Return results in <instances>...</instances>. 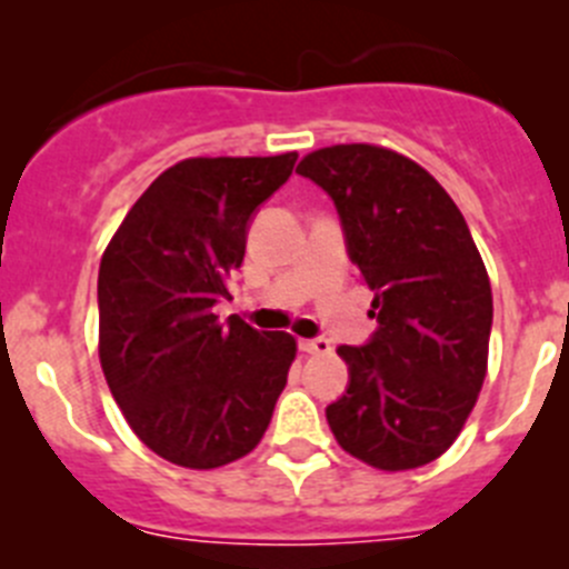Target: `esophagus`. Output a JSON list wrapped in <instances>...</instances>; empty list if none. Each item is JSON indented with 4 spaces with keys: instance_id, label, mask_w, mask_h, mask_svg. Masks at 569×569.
<instances>
[{
    "instance_id": "esophagus-1",
    "label": "esophagus",
    "mask_w": 569,
    "mask_h": 569,
    "mask_svg": "<svg viewBox=\"0 0 569 569\" xmlns=\"http://www.w3.org/2000/svg\"><path fill=\"white\" fill-rule=\"evenodd\" d=\"M299 349L301 352H307V356H327L332 347L325 336H319V338H301Z\"/></svg>"
}]
</instances>
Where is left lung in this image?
I'll list each match as a JSON object with an SVG mask.
<instances>
[{
    "mask_svg": "<svg viewBox=\"0 0 569 569\" xmlns=\"http://www.w3.org/2000/svg\"><path fill=\"white\" fill-rule=\"evenodd\" d=\"M296 171L327 191L375 290L378 327L361 347H338L349 383L327 423L380 471L426 466L457 440L488 367L491 281L466 217L429 171L380 146L319 149Z\"/></svg>",
    "mask_w": 569,
    "mask_h": 569,
    "instance_id": "obj_1",
    "label": "left lung"
}]
</instances>
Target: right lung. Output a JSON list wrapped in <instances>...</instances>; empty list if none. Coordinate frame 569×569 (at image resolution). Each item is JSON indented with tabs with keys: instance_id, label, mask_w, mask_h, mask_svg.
Instances as JSON below:
<instances>
[{
	"instance_id": "add662e5",
	"label": "right lung",
	"mask_w": 569,
	"mask_h": 569,
	"mask_svg": "<svg viewBox=\"0 0 569 569\" xmlns=\"http://www.w3.org/2000/svg\"><path fill=\"white\" fill-rule=\"evenodd\" d=\"M299 154L191 158L140 194L98 270V356L134 435L182 468H220L257 448L288 383L296 338L213 305L244 257L259 206Z\"/></svg>"
}]
</instances>
